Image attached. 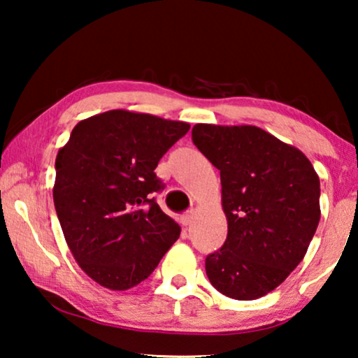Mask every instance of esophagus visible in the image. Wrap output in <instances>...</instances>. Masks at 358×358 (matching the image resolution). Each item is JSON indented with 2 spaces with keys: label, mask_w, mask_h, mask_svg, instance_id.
Here are the masks:
<instances>
[{
  "label": "esophagus",
  "mask_w": 358,
  "mask_h": 358,
  "mask_svg": "<svg viewBox=\"0 0 358 358\" xmlns=\"http://www.w3.org/2000/svg\"><path fill=\"white\" fill-rule=\"evenodd\" d=\"M194 218H195V213L192 212V210H190V212H185L182 217H180V222H182L184 227H190V224H192V222H194Z\"/></svg>",
  "instance_id": "obj_1"
}]
</instances>
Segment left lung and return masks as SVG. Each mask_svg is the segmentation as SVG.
Listing matches in <instances>:
<instances>
[{
  "label": "left lung",
  "instance_id": "left-lung-1",
  "mask_svg": "<svg viewBox=\"0 0 358 358\" xmlns=\"http://www.w3.org/2000/svg\"><path fill=\"white\" fill-rule=\"evenodd\" d=\"M192 141L220 171L228 236L205 271L220 293L256 300L303 261L320 223V178L310 159L254 125L197 124Z\"/></svg>",
  "mask_w": 358,
  "mask_h": 358
}]
</instances>
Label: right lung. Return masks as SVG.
Returning a JSON list of instances; mask_svg holds the SVG:
<instances>
[{"mask_svg":"<svg viewBox=\"0 0 358 358\" xmlns=\"http://www.w3.org/2000/svg\"><path fill=\"white\" fill-rule=\"evenodd\" d=\"M189 124L129 110L81 120L55 159L53 203L73 257L99 285L129 290L151 275L180 227L151 194L156 166Z\"/></svg>","mask_w":358,"mask_h":358,"instance_id":"right-lung-1","label":"right lung"}]
</instances>
